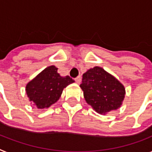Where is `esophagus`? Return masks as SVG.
Returning a JSON list of instances; mask_svg holds the SVG:
<instances>
[{
    "instance_id": "34e87169",
    "label": "esophagus",
    "mask_w": 152,
    "mask_h": 152,
    "mask_svg": "<svg viewBox=\"0 0 152 152\" xmlns=\"http://www.w3.org/2000/svg\"><path fill=\"white\" fill-rule=\"evenodd\" d=\"M81 80H82V78H81V76H77V77L75 79V81H76V83H78V84H80V83H81Z\"/></svg>"
}]
</instances>
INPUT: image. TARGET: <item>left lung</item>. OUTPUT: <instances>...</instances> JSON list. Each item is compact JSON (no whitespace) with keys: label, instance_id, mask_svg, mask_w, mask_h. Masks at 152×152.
<instances>
[{"label":"left lung","instance_id":"1","mask_svg":"<svg viewBox=\"0 0 152 152\" xmlns=\"http://www.w3.org/2000/svg\"><path fill=\"white\" fill-rule=\"evenodd\" d=\"M89 105L101 115L120 108L126 90L119 80L102 67L95 66L83 75L80 86Z\"/></svg>","mask_w":152,"mask_h":152}]
</instances>
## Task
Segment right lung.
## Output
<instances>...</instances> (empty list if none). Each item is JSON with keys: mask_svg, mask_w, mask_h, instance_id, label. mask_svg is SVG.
Segmentation results:
<instances>
[{"mask_svg": "<svg viewBox=\"0 0 152 152\" xmlns=\"http://www.w3.org/2000/svg\"><path fill=\"white\" fill-rule=\"evenodd\" d=\"M69 76H61L55 65L48 66L26 87L29 102L39 109L48 108L58 102L64 88L74 83Z\"/></svg>", "mask_w": 152, "mask_h": 152, "instance_id": "obj_1", "label": "right lung"}]
</instances>
